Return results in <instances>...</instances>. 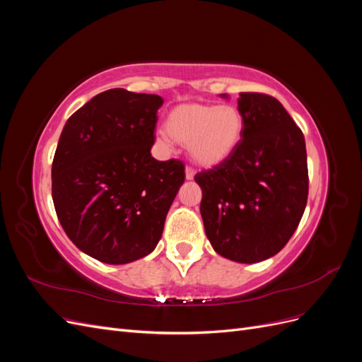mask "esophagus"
Listing matches in <instances>:
<instances>
[{
    "label": "esophagus",
    "instance_id": "esophagus-1",
    "mask_svg": "<svg viewBox=\"0 0 362 362\" xmlns=\"http://www.w3.org/2000/svg\"><path fill=\"white\" fill-rule=\"evenodd\" d=\"M185 178H187V180H193L194 178V169L193 168H190V166L185 168Z\"/></svg>",
    "mask_w": 362,
    "mask_h": 362
}]
</instances>
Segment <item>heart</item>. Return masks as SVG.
<instances>
[{
	"instance_id": "obj_1",
	"label": "heart",
	"mask_w": 362,
	"mask_h": 362,
	"mask_svg": "<svg viewBox=\"0 0 362 362\" xmlns=\"http://www.w3.org/2000/svg\"><path fill=\"white\" fill-rule=\"evenodd\" d=\"M245 119L235 105L181 104L166 120V134L177 144L189 145L192 160L214 168L233 156L243 137Z\"/></svg>"
}]
</instances>
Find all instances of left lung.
Returning a JSON list of instances; mask_svg holds the SVG:
<instances>
[{
	"label": "left lung",
	"instance_id": "8db88e82",
	"mask_svg": "<svg viewBox=\"0 0 362 362\" xmlns=\"http://www.w3.org/2000/svg\"><path fill=\"white\" fill-rule=\"evenodd\" d=\"M238 110L245 119L240 145L194 181L213 249L250 264L276 255L298 228L308 199V164L302 131L276 98L243 92Z\"/></svg>",
	"mask_w": 362,
	"mask_h": 362
}]
</instances>
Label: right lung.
Segmentation results:
<instances>
[{
    "label": "right lung",
    "mask_w": 362,
    "mask_h": 362,
    "mask_svg": "<svg viewBox=\"0 0 362 362\" xmlns=\"http://www.w3.org/2000/svg\"><path fill=\"white\" fill-rule=\"evenodd\" d=\"M158 95L110 89L64 125L52 160V201L71 242L107 264L144 258L161 238L185 180L181 160L158 161Z\"/></svg>",
    "instance_id": "add662e5"
}]
</instances>
